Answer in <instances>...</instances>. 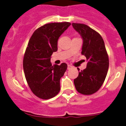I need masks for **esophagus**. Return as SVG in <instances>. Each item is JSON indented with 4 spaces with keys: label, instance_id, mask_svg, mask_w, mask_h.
<instances>
[{
    "label": "esophagus",
    "instance_id": "34e87169",
    "mask_svg": "<svg viewBox=\"0 0 126 126\" xmlns=\"http://www.w3.org/2000/svg\"><path fill=\"white\" fill-rule=\"evenodd\" d=\"M72 68V66H71V65H69V64H68V69H70Z\"/></svg>",
    "mask_w": 126,
    "mask_h": 126
}]
</instances>
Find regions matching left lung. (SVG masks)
<instances>
[{"instance_id":"8db88e82","label":"left lung","mask_w":126,"mask_h":126,"mask_svg":"<svg viewBox=\"0 0 126 126\" xmlns=\"http://www.w3.org/2000/svg\"><path fill=\"white\" fill-rule=\"evenodd\" d=\"M72 25L83 39L82 54L88 61L87 68L79 72L74 83L79 93L92 94L99 90L105 80L109 66V56L99 33L85 24L72 23Z\"/></svg>"}]
</instances>
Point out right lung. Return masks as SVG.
Wrapping results in <instances>:
<instances>
[{"label":"right lung","mask_w":126,"mask_h":126,"mask_svg":"<svg viewBox=\"0 0 126 126\" xmlns=\"http://www.w3.org/2000/svg\"><path fill=\"white\" fill-rule=\"evenodd\" d=\"M68 22L46 24L36 29L30 38L24 56L25 79L33 93L43 99L54 97L60 90L61 77L67 64L52 66L51 55L57 51V41L70 26Z\"/></svg>","instance_id":"1"}]
</instances>
